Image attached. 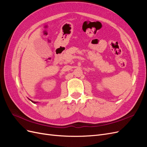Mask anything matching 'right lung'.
Masks as SVG:
<instances>
[{
	"label": "right lung",
	"mask_w": 147,
	"mask_h": 147,
	"mask_svg": "<svg viewBox=\"0 0 147 147\" xmlns=\"http://www.w3.org/2000/svg\"><path fill=\"white\" fill-rule=\"evenodd\" d=\"M28 99H29V98H28ZM29 100H30L31 102H33V103H34V104H35V103H38V102H34V101H33V100H30V99H29Z\"/></svg>",
	"instance_id": "1"
}]
</instances>
